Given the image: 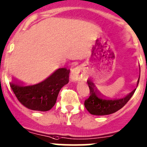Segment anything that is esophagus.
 <instances>
[{
	"label": "esophagus",
	"instance_id": "1",
	"mask_svg": "<svg viewBox=\"0 0 147 147\" xmlns=\"http://www.w3.org/2000/svg\"><path fill=\"white\" fill-rule=\"evenodd\" d=\"M84 76V69L81 66L76 67L72 70L71 73V82H76V81L82 79Z\"/></svg>",
	"mask_w": 147,
	"mask_h": 147
}]
</instances>
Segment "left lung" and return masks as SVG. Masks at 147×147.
Instances as JSON below:
<instances>
[{
	"instance_id": "8db88e82",
	"label": "left lung",
	"mask_w": 147,
	"mask_h": 147,
	"mask_svg": "<svg viewBox=\"0 0 147 147\" xmlns=\"http://www.w3.org/2000/svg\"><path fill=\"white\" fill-rule=\"evenodd\" d=\"M139 78H138L137 86L139 82ZM87 84H88L89 88H90V95L84 101V106L90 114L98 116L113 114L122 109L128 102V100L133 96L136 90V88L130 94L122 98L107 99V98H103L98 92L96 88H95L94 84L92 82L88 80Z\"/></svg>"
}]
</instances>
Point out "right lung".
<instances>
[{
	"instance_id": "right-lung-1",
	"label": "right lung",
	"mask_w": 147,
	"mask_h": 147,
	"mask_svg": "<svg viewBox=\"0 0 147 147\" xmlns=\"http://www.w3.org/2000/svg\"><path fill=\"white\" fill-rule=\"evenodd\" d=\"M70 70L59 68L45 80L25 86L11 80L10 87L19 101L29 109L49 111L55 106L59 92L69 82Z\"/></svg>"
}]
</instances>
